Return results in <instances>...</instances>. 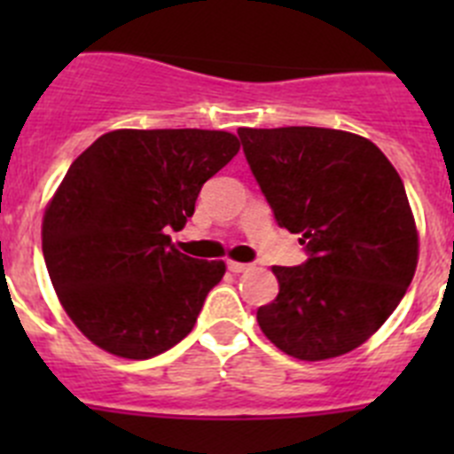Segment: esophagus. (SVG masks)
Listing matches in <instances>:
<instances>
[{
	"label": "esophagus",
	"mask_w": 454,
	"mask_h": 454,
	"mask_svg": "<svg viewBox=\"0 0 454 454\" xmlns=\"http://www.w3.org/2000/svg\"><path fill=\"white\" fill-rule=\"evenodd\" d=\"M227 268H230L231 272H246L250 270L252 263H240V262H227Z\"/></svg>",
	"instance_id": "esophagus-1"
}]
</instances>
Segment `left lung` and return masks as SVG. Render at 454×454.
I'll return each instance as SVG.
<instances>
[{
	"label": "left lung",
	"instance_id": "1",
	"mask_svg": "<svg viewBox=\"0 0 454 454\" xmlns=\"http://www.w3.org/2000/svg\"><path fill=\"white\" fill-rule=\"evenodd\" d=\"M239 138L279 227L309 259L272 266L279 293L256 320L277 348L320 362L371 339L414 279L419 234L403 179L382 150L323 127L247 129Z\"/></svg>",
	"mask_w": 454,
	"mask_h": 454
}]
</instances>
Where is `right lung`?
<instances>
[{
    "mask_svg": "<svg viewBox=\"0 0 454 454\" xmlns=\"http://www.w3.org/2000/svg\"><path fill=\"white\" fill-rule=\"evenodd\" d=\"M208 129H118L72 161L43 218V254L66 314L86 339L150 359L192 330L223 262L182 254L168 231L239 152Z\"/></svg>",
    "mask_w": 454,
    "mask_h": 454,
    "instance_id": "1",
    "label": "right lung"
}]
</instances>
